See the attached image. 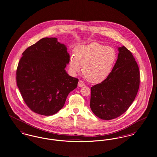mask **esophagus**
<instances>
[{
	"label": "esophagus",
	"instance_id": "34e87169",
	"mask_svg": "<svg viewBox=\"0 0 157 157\" xmlns=\"http://www.w3.org/2000/svg\"><path fill=\"white\" fill-rule=\"evenodd\" d=\"M78 86L79 87H84V86H85V84H84V82H82V80H79V82H78Z\"/></svg>",
	"mask_w": 157,
	"mask_h": 157
}]
</instances>
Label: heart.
<instances>
[{
  "mask_svg": "<svg viewBox=\"0 0 157 157\" xmlns=\"http://www.w3.org/2000/svg\"><path fill=\"white\" fill-rule=\"evenodd\" d=\"M75 54L70 56L69 67L75 74L81 71L88 80L100 82L109 75L117 59V53L113 48L105 47L93 42L87 45H81L75 48Z\"/></svg>",
  "mask_w": 157,
  "mask_h": 157,
  "instance_id": "obj_1",
  "label": "heart"
}]
</instances>
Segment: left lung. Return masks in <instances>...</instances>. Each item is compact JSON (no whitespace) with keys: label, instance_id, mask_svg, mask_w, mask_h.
<instances>
[{"label":"left lung","instance_id":"1","mask_svg":"<svg viewBox=\"0 0 157 157\" xmlns=\"http://www.w3.org/2000/svg\"><path fill=\"white\" fill-rule=\"evenodd\" d=\"M118 49V59L109 75L91 87L90 108L102 120L114 119L124 113L140 86V71L133 55L125 46Z\"/></svg>","mask_w":157,"mask_h":157}]
</instances>
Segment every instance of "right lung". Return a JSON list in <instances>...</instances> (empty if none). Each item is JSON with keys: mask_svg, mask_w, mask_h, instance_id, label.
I'll use <instances>...</instances> for the list:
<instances>
[{"mask_svg": "<svg viewBox=\"0 0 157 157\" xmlns=\"http://www.w3.org/2000/svg\"><path fill=\"white\" fill-rule=\"evenodd\" d=\"M16 70V82L27 107L43 116L61 109L78 79L65 70L70 55L56 37H45L22 53Z\"/></svg>", "mask_w": 157, "mask_h": 157, "instance_id": "1", "label": "right lung"}]
</instances>
